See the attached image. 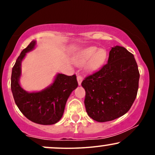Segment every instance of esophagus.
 Instances as JSON below:
<instances>
[{
  "instance_id": "obj_1",
  "label": "esophagus",
  "mask_w": 155,
  "mask_h": 155,
  "mask_svg": "<svg viewBox=\"0 0 155 155\" xmlns=\"http://www.w3.org/2000/svg\"><path fill=\"white\" fill-rule=\"evenodd\" d=\"M82 79H83V78H82V76H77V81H78V84H79V85H81V81H82Z\"/></svg>"
}]
</instances>
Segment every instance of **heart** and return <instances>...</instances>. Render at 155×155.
I'll use <instances>...</instances> for the list:
<instances>
[{
    "label": "heart",
    "mask_w": 155,
    "mask_h": 155,
    "mask_svg": "<svg viewBox=\"0 0 155 155\" xmlns=\"http://www.w3.org/2000/svg\"><path fill=\"white\" fill-rule=\"evenodd\" d=\"M106 58L107 52L105 49L90 47L81 49L74 56V63L78 66H82L88 61L85 69L88 72H93L104 65Z\"/></svg>",
    "instance_id": "obj_1"
}]
</instances>
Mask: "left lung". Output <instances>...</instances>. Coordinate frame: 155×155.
Instances as JSON below:
<instances>
[{
  "mask_svg": "<svg viewBox=\"0 0 155 155\" xmlns=\"http://www.w3.org/2000/svg\"><path fill=\"white\" fill-rule=\"evenodd\" d=\"M139 77L132 53L120 46L112 47L108 63L81 83L89 117L104 122L125 114L136 97Z\"/></svg>",
  "mask_w": 155,
  "mask_h": 155,
  "instance_id": "left-lung-1",
  "label": "left lung"
}]
</instances>
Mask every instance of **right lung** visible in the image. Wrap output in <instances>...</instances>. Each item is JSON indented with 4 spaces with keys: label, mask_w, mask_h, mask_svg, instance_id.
<instances>
[{
    "label": "right lung",
    "mask_w": 155,
    "mask_h": 155,
    "mask_svg": "<svg viewBox=\"0 0 155 155\" xmlns=\"http://www.w3.org/2000/svg\"><path fill=\"white\" fill-rule=\"evenodd\" d=\"M36 41L33 40L20 53L12 68L11 89L19 111L35 123L53 124L63 117L68 98L78 87L76 75L58 74L49 87L38 92H27L19 84L22 61L26 54L35 49Z\"/></svg>",
    "instance_id": "obj_1"
}]
</instances>
